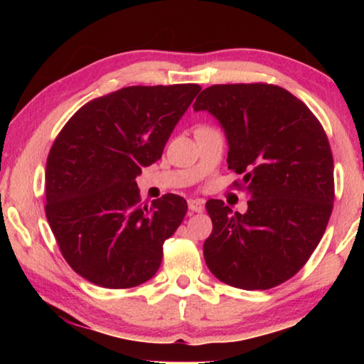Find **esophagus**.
Segmentation results:
<instances>
[{"label": "esophagus", "instance_id": "esophagus-1", "mask_svg": "<svg viewBox=\"0 0 364 364\" xmlns=\"http://www.w3.org/2000/svg\"><path fill=\"white\" fill-rule=\"evenodd\" d=\"M188 207H189L191 212L200 213L202 210H204V200H202V199H189Z\"/></svg>", "mask_w": 364, "mask_h": 364}]
</instances>
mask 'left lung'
I'll return each instance as SVG.
<instances>
[{"label":"left lung","instance_id":"8db88e82","mask_svg":"<svg viewBox=\"0 0 364 364\" xmlns=\"http://www.w3.org/2000/svg\"><path fill=\"white\" fill-rule=\"evenodd\" d=\"M194 110L218 120L228 168L249 196L247 212L223 200L205 207L213 230L208 269L225 284L264 291L291 279L321 241L334 202V160L321 123L287 90L267 83L213 85Z\"/></svg>","mask_w":364,"mask_h":364}]
</instances>
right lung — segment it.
<instances>
[{"instance_id": "1", "label": "right lung", "mask_w": 364, "mask_h": 364, "mask_svg": "<svg viewBox=\"0 0 364 364\" xmlns=\"http://www.w3.org/2000/svg\"><path fill=\"white\" fill-rule=\"evenodd\" d=\"M199 85L127 86L80 107L46 160V218L60 254L82 278L107 289L149 281L186 200L141 204L136 176L162 157Z\"/></svg>"}]
</instances>
